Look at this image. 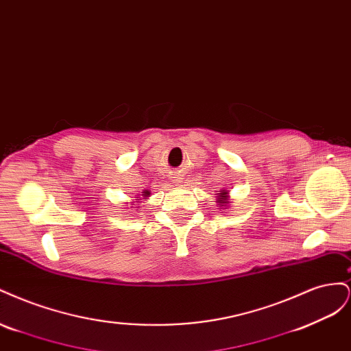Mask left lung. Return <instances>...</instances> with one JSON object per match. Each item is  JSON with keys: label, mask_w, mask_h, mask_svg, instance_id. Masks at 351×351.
<instances>
[{"label": "left lung", "mask_w": 351, "mask_h": 351, "mask_svg": "<svg viewBox=\"0 0 351 351\" xmlns=\"http://www.w3.org/2000/svg\"><path fill=\"white\" fill-rule=\"evenodd\" d=\"M222 204H224V202H222Z\"/></svg>", "instance_id": "obj_1"}]
</instances>
